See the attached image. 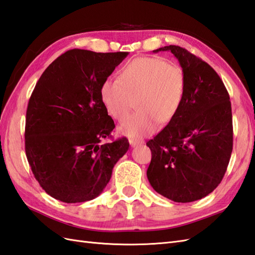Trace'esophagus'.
<instances>
[{"label": "esophagus", "instance_id": "1", "mask_svg": "<svg viewBox=\"0 0 255 255\" xmlns=\"http://www.w3.org/2000/svg\"><path fill=\"white\" fill-rule=\"evenodd\" d=\"M129 143L131 146H137L143 143V141L142 140H135V139H129Z\"/></svg>", "mask_w": 255, "mask_h": 255}]
</instances>
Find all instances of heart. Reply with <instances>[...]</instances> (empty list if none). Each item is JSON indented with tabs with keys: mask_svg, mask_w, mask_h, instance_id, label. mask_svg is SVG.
<instances>
[{
	"mask_svg": "<svg viewBox=\"0 0 255 255\" xmlns=\"http://www.w3.org/2000/svg\"><path fill=\"white\" fill-rule=\"evenodd\" d=\"M186 91V76L179 65L157 57H138L124 65L117 79H105L100 98L108 113L117 121L133 106L138 111L122 123L121 132L142 138L154 132L158 123L166 125L178 113Z\"/></svg>",
	"mask_w": 255,
	"mask_h": 255,
	"instance_id": "heart-1",
	"label": "heart"
}]
</instances>
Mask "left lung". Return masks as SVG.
Masks as SVG:
<instances>
[{
    "instance_id": "obj_1",
    "label": "left lung",
    "mask_w": 255,
    "mask_h": 255,
    "mask_svg": "<svg viewBox=\"0 0 255 255\" xmlns=\"http://www.w3.org/2000/svg\"><path fill=\"white\" fill-rule=\"evenodd\" d=\"M178 60L186 91L177 115L146 142L152 152L146 170L154 190L175 202L202 199L220 185L233 152L229 94L208 63L177 45L159 47Z\"/></svg>"
}]
</instances>
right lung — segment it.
Wrapping results in <instances>:
<instances>
[{"label":"right lung","instance_id":"1","mask_svg":"<svg viewBox=\"0 0 255 255\" xmlns=\"http://www.w3.org/2000/svg\"><path fill=\"white\" fill-rule=\"evenodd\" d=\"M127 52H65L41 75L29 100L25 150L43 190L65 203L93 200L108 185L126 138L102 143L115 128L100 88Z\"/></svg>","mask_w":255,"mask_h":255}]
</instances>
